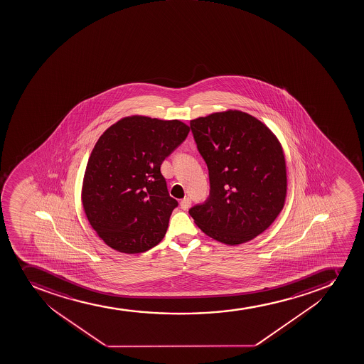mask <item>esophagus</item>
Masks as SVG:
<instances>
[{
  "mask_svg": "<svg viewBox=\"0 0 364 364\" xmlns=\"http://www.w3.org/2000/svg\"><path fill=\"white\" fill-rule=\"evenodd\" d=\"M191 206V198H184L180 202V208L183 210H188Z\"/></svg>",
  "mask_w": 364,
  "mask_h": 364,
  "instance_id": "obj_1",
  "label": "esophagus"
}]
</instances>
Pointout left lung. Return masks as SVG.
I'll return each mask as SVG.
<instances>
[{
    "mask_svg": "<svg viewBox=\"0 0 364 364\" xmlns=\"http://www.w3.org/2000/svg\"><path fill=\"white\" fill-rule=\"evenodd\" d=\"M209 169L210 195L188 210L208 236L225 245L250 241L284 208L287 174L277 136L247 112H215L190 122Z\"/></svg>",
    "mask_w": 364,
    "mask_h": 364,
    "instance_id": "obj_1",
    "label": "left lung"
}]
</instances>
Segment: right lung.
Returning a JSON list of instances; mask_svg holds the SVG:
<instances>
[{
  "instance_id": "1",
  "label": "right lung",
  "mask_w": 364,
  "mask_h": 364,
  "mask_svg": "<svg viewBox=\"0 0 364 364\" xmlns=\"http://www.w3.org/2000/svg\"><path fill=\"white\" fill-rule=\"evenodd\" d=\"M190 128L178 119H119L102 134L84 174L82 202L91 227L110 248L147 252L161 242L178 206L160 167Z\"/></svg>"
}]
</instances>
